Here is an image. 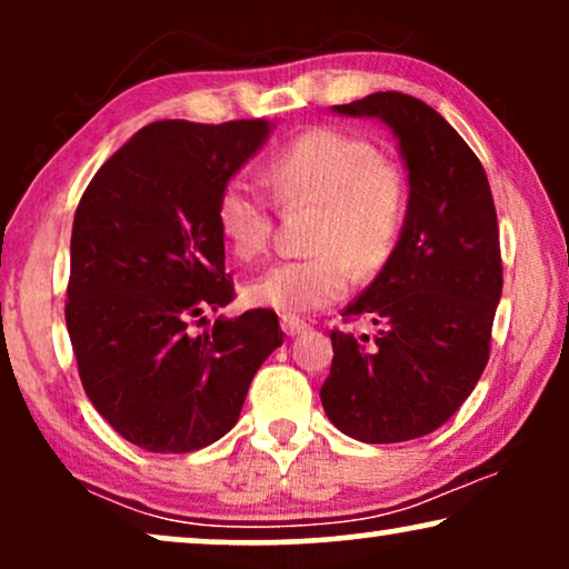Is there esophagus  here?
Masks as SVG:
<instances>
[{"instance_id": "esophagus-1", "label": "esophagus", "mask_w": 569, "mask_h": 569, "mask_svg": "<svg viewBox=\"0 0 569 569\" xmlns=\"http://www.w3.org/2000/svg\"><path fill=\"white\" fill-rule=\"evenodd\" d=\"M282 329H284L287 337H298V333H302V331L308 329V323L302 321L300 316H290V313H284V316H282Z\"/></svg>"}]
</instances>
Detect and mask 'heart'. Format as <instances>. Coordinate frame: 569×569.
I'll return each instance as SVG.
<instances>
[{
  "label": "heart",
  "instance_id": "obj_1",
  "mask_svg": "<svg viewBox=\"0 0 569 569\" xmlns=\"http://www.w3.org/2000/svg\"><path fill=\"white\" fill-rule=\"evenodd\" d=\"M274 197L287 207L316 204L313 256L282 261L246 287L248 302L282 313H310L345 298L357 269L376 274L391 261L407 224V186L370 142L318 127L290 139L263 168ZM220 238L240 261H256L271 240L269 199L232 176L214 201Z\"/></svg>",
  "mask_w": 569,
  "mask_h": 569
}]
</instances>
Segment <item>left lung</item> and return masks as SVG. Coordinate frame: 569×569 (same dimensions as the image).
Segmentation results:
<instances>
[{"label":"left lung","mask_w":569,"mask_h":569,"mask_svg":"<svg viewBox=\"0 0 569 569\" xmlns=\"http://www.w3.org/2000/svg\"><path fill=\"white\" fill-rule=\"evenodd\" d=\"M333 111L393 129L411 191L391 261L341 313L376 333L331 331L321 403L355 440H415L446 425L487 368L502 295L492 191L471 147L419 98L372 92Z\"/></svg>","instance_id":"1"}]
</instances>
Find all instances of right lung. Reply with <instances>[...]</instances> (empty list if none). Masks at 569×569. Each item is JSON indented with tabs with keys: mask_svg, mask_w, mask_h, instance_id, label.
Masks as SVG:
<instances>
[{
	"mask_svg": "<svg viewBox=\"0 0 569 569\" xmlns=\"http://www.w3.org/2000/svg\"><path fill=\"white\" fill-rule=\"evenodd\" d=\"M267 134L263 119L147 123L77 204L64 316L84 393L152 453L220 440L284 339L274 310L261 308L197 331L236 300L217 193Z\"/></svg>",
	"mask_w": 569,
	"mask_h": 569,
	"instance_id": "add662e5",
	"label": "right lung"
}]
</instances>
